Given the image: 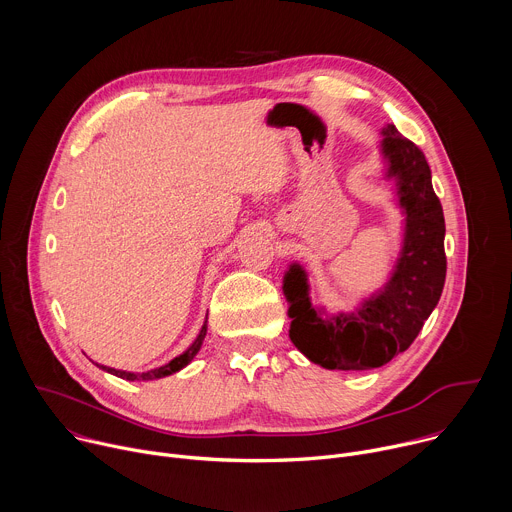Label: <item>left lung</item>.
Segmentation results:
<instances>
[{"mask_svg":"<svg viewBox=\"0 0 512 512\" xmlns=\"http://www.w3.org/2000/svg\"><path fill=\"white\" fill-rule=\"evenodd\" d=\"M381 152L405 212L403 247L385 287L352 314L322 318L310 302L306 271L294 263L283 277L289 338L330 371H371L405 352L440 302L446 281L444 210L423 152L395 125L383 127Z\"/></svg>","mask_w":512,"mask_h":512,"instance_id":"obj_1","label":"left lung"}]
</instances>
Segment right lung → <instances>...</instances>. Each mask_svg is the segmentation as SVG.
<instances>
[{"label": "right lung", "mask_w": 512, "mask_h": 512, "mask_svg": "<svg viewBox=\"0 0 512 512\" xmlns=\"http://www.w3.org/2000/svg\"><path fill=\"white\" fill-rule=\"evenodd\" d=\"M204 336H206V322H204L200 334L196 336V340L190 344V348H186L180 356H176L174 360H170L168 364H164V367L154 369V371H148V373H127V371H117V369H111V367H103V364H97V362H95V364H97L99 369H103V371H107V373H111V375H115V377H119V379H125V381H154V379H162V377L174 375V373H178V371H182V369L186 367V364L198 354Z\"/></svg>", "instance_id": "obj_1"}]
</instances>
